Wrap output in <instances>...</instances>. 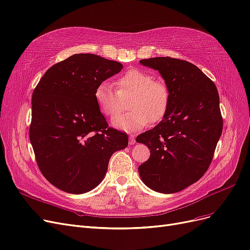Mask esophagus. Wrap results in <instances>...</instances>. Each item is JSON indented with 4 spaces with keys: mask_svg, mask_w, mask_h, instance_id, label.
Listing matches in <instances>:
<instances>
[{
    "mask_svg": "<svg viewBox=\"0 0 250 250\" xmlns=\"http://www.w3.org/2000/svg\"><path fill=\"white\" fill-rule=\"evenodd\" d=\"M128 139H130L131 144H135L136 139H135V135H134V134H131V135H130V137H128Z\"/></svg>",
    "mask_w": 250,
    "mask_h": 250,
    "instance_id": "obj_1",
    "label": "esophagus"
}]
</instances>
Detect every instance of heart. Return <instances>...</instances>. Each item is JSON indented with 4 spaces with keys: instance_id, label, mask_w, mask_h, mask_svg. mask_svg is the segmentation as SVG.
<instances>
[{
    "instance_id": "heart-1",
    "label": "heart",
    "mask_w": 250,
    "mask_h": 250,
    "mask_svg": "<svg viewBox=\"0 0 250 250\" xmlns=\"http://www.w3.org/2000/svg\"><path fill=\"white\" fill-rule=\"evenodd\" d=\"M117 92L108 81L96 85L93 98L101 113L113 117L123 110V100L127 102V113L112 119L113 127L125 132H135L148 125L149 122L158 123L167 113L170 104L168 86L154 80L149 72L132 68L117 78Z\"/></svg>"
}]
</instances>
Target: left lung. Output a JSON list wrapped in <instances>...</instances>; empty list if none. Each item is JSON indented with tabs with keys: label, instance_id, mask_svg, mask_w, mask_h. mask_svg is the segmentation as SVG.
<instances>
[{
	"label": "left lung",
	"instance_id": "obj_1",
	"mask_svg": "<svg viewBox=\"0 0 250 250\" xmlns=\"http://www.w3.org/2000/svg\"><path fill=\"white\" fill-rule=\"evenodd\" d=\"M158 70L170 91L163 120L136 141L150 149L138 167L150 189L170 194L197 182L210 166L223 127L216 85L194 64L171 57L140 60Z\"/></svg>",
	"mask_w": 250,
	"mask_h": 250
}]
</instances>
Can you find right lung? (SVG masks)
<instances>
[{
    "instance_id": "right-lung-1",
    "label": "right lung",
    "mask_w": 250,
    "mask_h": 250,
    "mask_svg": "<svg viewBox=\"0 0 250 250\" xmlns=\"http://www.w3.org/2000/svg\"><path fill=\"white\" fill-rule=\"evenodd\" d=\"M123 64L94 54H76L46 70L32 94L30 141L44 178L58 189L82 194L107 172L127 135L108 126L93 98L96 85Z\"/></svg>"
}]
</instances>
